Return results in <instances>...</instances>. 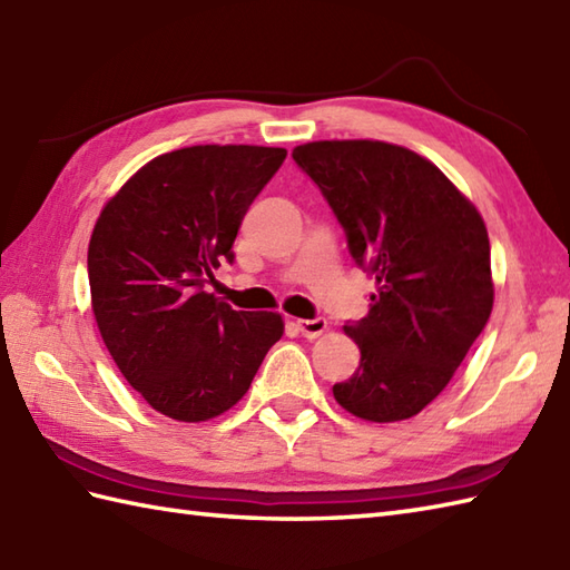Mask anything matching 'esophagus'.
<instances>
[{
  "label": "esophagus",
  "instance_id": "34e87169",
  "mask_svg": "<svg viewBox=\"0 0 570 570\" xmlns=\"http://www.w3.org/2000/svg\"><path fill=\"white\" fill-rule=\"evenodd\" d=\"M296 328H298V333L304 335V337H318V335H323L325 331H328V321L325 318H311V321H296Z\"/></svg>",
  "mask_w": 570,
  "mask_h": 570
}]
</instances>
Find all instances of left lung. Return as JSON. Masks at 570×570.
<instances>
[{"label":"left lung","instance_id":"1","mask_svg":"<svg viewBox=\"0 0 570 570\" xmlns=\"http://www.w3.org/2000/svg\"><path fill=\"white\" fill-rule=\"evenodd\" d=\"M294 161L345 229L350 257L377 282L347 321L360 367L335 402L365 421L416 416L439 396L492 311L490 239L475 205L423 156L384 141H311Z\"/></svg>","mask_w":570,"mask_h":570}]
</instances>
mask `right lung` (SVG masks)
<instances>
[{
    "instance_id": "add662e5",
    "label": "right lung",
    "mask_w": 570,
    "mask_h": 570,
    "mask_svg": "<svg viewBox=\"0 0 570 570\" xmlns=\"http://www.w3.org/2000/svg\"><path fill=\"white\" fill-rule=\"evenodd\" d=\"M286 149L186 147L141 166L92 229V313L119 372L176 421H208L247 394L282 337L278 313L235 311L208 294L235 259L252 200Z\"/></svg>"
}]
</instances>
